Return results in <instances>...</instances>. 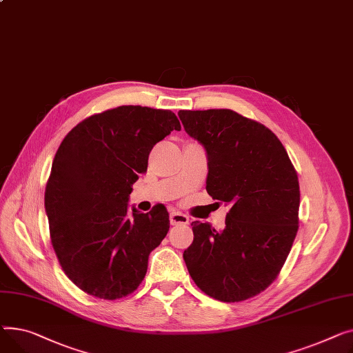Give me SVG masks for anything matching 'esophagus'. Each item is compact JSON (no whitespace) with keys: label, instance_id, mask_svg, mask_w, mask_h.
Masks as SVG:
<instances>
[{"label":"esophagus","instance_id":"34e87169","mask_svg":"<svg viewBox=\"0 0 353 353\" xmlns=\"http://www.w3.org/2000/svg\"><path fill=\"white\" fill-rule=\"evenodd\" d=\"M170 221H171V225H188L190 223L188 216L182 212H176V211L170 214Z\"/></svg>","mask_w":353,"mask_h":353}]
</instances>
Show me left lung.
Returning a JSON list of instances; mask_svg holds the SVG:
<instances>
[{
	"label": "left lung",
	"mask_w": 353,
	"mask_h": 353,
	"mask_svg": "<svg viewBox=\"0 0 353 353\" xmlns=\"http://www.w3.org/2000/svg\"><path fill=\"white\" fill-rule=\"evenodd\" d=\"M208 155L206 191L230 205L225 228L192 222L183 251L202 292L222 302L250 299L271 285L291 251L299 223V181L278 137L231 110L178 112Z\"/></svg>",
	"instance_id": "obj_1"
}]
</instances>
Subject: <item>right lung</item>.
Wrapping results in <instances>:
<instances>
[{"label": "right lung", "instance_id": "add662e5", "mask_svg": "<svg viewBox=\"0 0 353 353\" xmlns=\"http://www.w3.org/2000/svg\"><path fill=\"white\" fill-rule=\"evenodd\" d=\"M174 130L181 123L172 111L122 105L88 117L61 142L46 212L62 271L88 295L114 301L132 294L167 236V208L128 214V198L154 145Z\"/></svg>", "mask_w": 353, "mask_h": 353}]
</instances>
